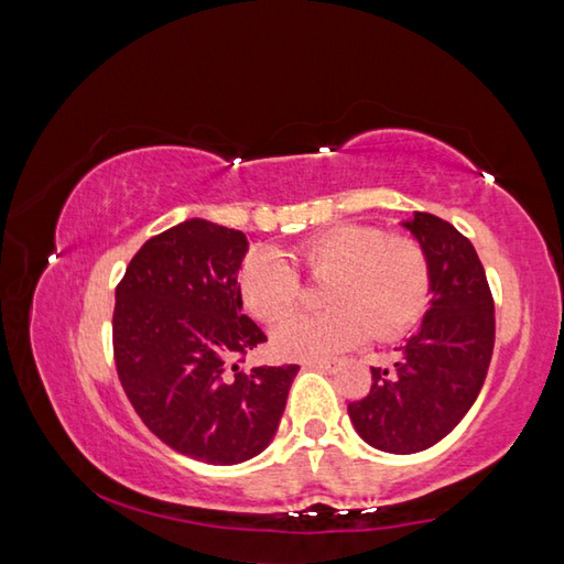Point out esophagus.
<instances>
[{
	"label": "esophagus",
	"instance_id": "1",
	"mask_svg": "<svg viewBox=\"0 0 564 564\" xmlns=\"http://www.w3.org/2000/svg\"><path fill=\"white\" fill-rule=\"evenodd\" d=\"M303 367H307V369H317V371H327V373H333L337 367H339V361L337 359H307Z\"/></svg>",
	"mask_w": 564,
	"mask_h": 564
}]
</instances>
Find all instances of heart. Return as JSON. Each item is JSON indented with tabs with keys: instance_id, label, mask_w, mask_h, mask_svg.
<instances>
[{
	"instance_id": "b5f03b06",
	"label": "heart",
	"mask_w": 564,
	"mask_h": 564,
	"mask_svg": "<svg viewBox=\"0 0 564 564\" xmlns=\"http://www.w3.org/2000/svg\"><path fill=\"white\" fill-rule=\"evenodd\" d=\"M275 257L253 251L239 269L241 301L263 323H279L302 300L296 271L330 283L329 312L283 321L273 347L283 357L307 359L373 339H395L421 319L433 295V263L415 237L381 227L341 225Z\"/></svg>"
}]
</instances>
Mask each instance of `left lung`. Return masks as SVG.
<instances>
[{
    "instance_id": "left-lung-1",
    "label": "left lung",
    "mask_w": 564,
    "mask_h": 564,
    "mask_svg": "<svg viewBox=\"0 0 564 564\" xmlns=\"http://www.w3.org/2000/svg\"><path fill=\"white\" fill-rule=\"evenodd\" d=\"M433 263V301L421 329L371 367V389L347 405L364 443L413 455L440 443L467 415L494 355V297L471 241L445 219L415 213L403 223Z\"/></svg>"
}]
</instances>
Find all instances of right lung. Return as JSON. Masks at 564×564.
Masks as SVG:
<instances>
[{"mask_svg":"<svg viewBox=\"0 0 564 564\" xmlns=\"http://www.w3.org/2000/svg\"><path fill=\"white\" fill-rule=\"evenodd\" d=\"M245 231L185 219L151 237L117 285L112 345L129 403L165 445L207 465L267 449L297 373L239 367L267 335L241 315Z\"/></svg>","mask_w":564,"mask_h":564,"instance_id":"right-lung-1","label":"right lung"}]
</instances>
